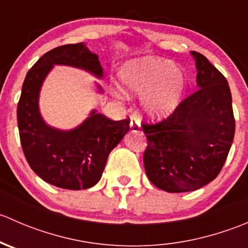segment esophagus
<instances>
[{"mask_svg":"<svg viewBox=\"0 0 248 248\" xmlns=\"http://www.w3.org/2000/svg\"><path fill=\"white\" fill-rule=\"evenodd\" d=\"M129 127H131V132H139L140 129V124L139 121L137 119H134V117H132L131 119V124H129Z\"/></svg>","mask_w":248,"mask_h":248,"instance_id":"34e87169","label":"esophagus"}]
</instances>
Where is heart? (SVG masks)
I'll return each mask as SVG.
<instances>
[{"label": "heart", "mask_w": 248, "mask_h": 248, "mask_svg": "<svg viewBox=\"0 0 248 248\" xmlns=\"http://www.w3.org/2000/svg\"><path fill=\"white\" fill-rule=\"evenodd\" d=\"M126 96H144V111L154 120L169 116L179 106L184 93L185 74L168 60L158 57L133 61L120 74Z\"/></svg>", "instance_id": "1"}]
</instances>
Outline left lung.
Returning <instances> with one entry per match:
<instances>
[{
    "label": "left lung",
    "instance_id": "left-lung-1",
    "mask_svg": "<svg viewBox=\"0 0 248 248\" xmlns=\"http://www.w3.org/2000/svg\"><path fill=\"white\" fill-rule=\"evenodd\" d=\"M198 90L158 124L142 122L144 167L150 181L169 193L196 191L216 179L235 133L232 93L223 74L192 51Z\"/></svg>",
    "mask_w": 248,
    "mask_h": 248
}]
</instances>
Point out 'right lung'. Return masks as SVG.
<instances>
[{
    "instance_id": "right-lung-1",
    "label": "right lung",
    "mask_w": 248,
    "mask_h": 248,
    "mask_svg": "<svg viewBox=\"0 0 248 248\" xmlns=\"http://www.w3.org/2000/svg\"><path fill=\"white\" fill-rule=\"evenodd\" d=\"M55 64L103 78L98 56L85 43L57 46L44 54L27 72L17 103L22 151L32 170L47 184L64 189H86L101 180L109 154L129 131V120L112 121L92 110L81 124L69 131L46 124L39 112V92ZM97 89L102 92L99 85Z\"/></svg>"
}]
</instances>
